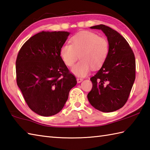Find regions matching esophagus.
Returning a JSON list of instances; mask_svg holds the SVG:
<instances>
[{
  "label": "esophagus",
  "mask_w": 150,
  "mask_h": 150,
  "mask_svg": "<svg viewBox=\"0 0 150 150\" xmlns=\"http://www.w3.org/2000/svg\"><path fill=\"white\" fill-rule=\"evenodd\" d=\"M83 81V78H77V81L78 83H81V82Z\"/></svg>",
  "instance_id": "obj_1"
}]
</instances>
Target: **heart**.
I'll return each mask as SVG.
<instances>
[{
	"mask_svg": "<svg viewBox=\"0 0 150 150\" xmlns=\"http://www.w3.org/2000/svg\"><path fill=\"white\" fill-rule=\"evenodd\" d=\"M71 44L61 47L60 55L64 64L72 66L80 55L81 61L72 67L71 71L79 77H84L91 68L96 70L103 65L110 52L107 39L90 31H81L71 38Z\"/></svg>",
	"mask_w": 150,
	"mask_h": 150,
	"instance_id": "obj_1",
	"label": "heart"
}]
</instances>
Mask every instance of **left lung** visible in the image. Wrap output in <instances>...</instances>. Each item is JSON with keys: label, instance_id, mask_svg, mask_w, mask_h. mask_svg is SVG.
Returning a JSON list of instances; mask_svg holds the SVG:
<instances>
[{"label": "left lung", "instance_id": "left-lung-1", "mask_svg": "<svg viewBox=\"0 0 150 150\" xmlns=\"http://www.w3.org/2000/svg\"><path fill=\"white\" fill-rule=\"evenodd\" d=\"M90 28L104 32L110 52L101 68L90 78L92 88L88 99L97 110L113 112L124 107L129 96L135 79V58L129 44L117 31L104 25Z\"/></svg>", "mask_w": 150, "mask_h": 150}]
</instances>
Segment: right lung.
<instances>
[{
  "label": "right lung",
  "instance_id": "add662e5",
  "mask_svg": "<svg viewBox=\"0 0 150 150\" xmlns=\"http://www.w3.org/2000/svg\"><path fill=\"white\" fill-rule=\"evenodd\" d=\"M67 32H44L23 44L16 59V81L26 104L34 112L50 116L59 112L77 84L60 55Z\"/></svg>",
  "mask_w": 150,
  "mask_h": 150
}]
</instances>
